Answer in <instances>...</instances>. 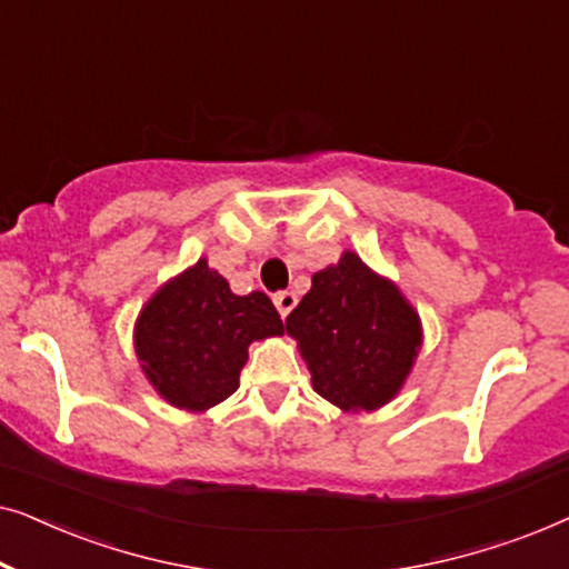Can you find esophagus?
Wrapping results in <instances>:
<instances>
[{"label": "esophagus", "mask_w": 569, "mask_h": 569, "mask_svg": "<svg viewBox=\"0 0 569 569\" xmlns=\"http://www.w3.org/2000/svg\"><path fill=\"white\" fill-rule=\"evenodd\" d=\"M274 306L279 310V316L287 318V316H290V310L298 306V295H295V292H277L274 295Z\"/></svg>", "instance_id": "1"}]
</instances>
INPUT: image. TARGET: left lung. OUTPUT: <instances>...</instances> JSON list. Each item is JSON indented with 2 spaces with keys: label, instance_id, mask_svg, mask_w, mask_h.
Returning <instances> with one entry per match:
<instances>
[{
  "label": "left lung",
  "instance_id": "obj_1",
  "mask_svg": "<svg viewBox=\"0 0 569 569\" xmlns=\"http://www.w3.org/2000/svg\"><path fill=\"white\" fill-rule=\"evenodd\" d=\"M284 329L308 362L313 391L345 411L391 401L422 347L417 310L352 251L316 271Z\"/></svg>",
  "mask_w": 569,
  "mask_h": 569
}]
</instances>
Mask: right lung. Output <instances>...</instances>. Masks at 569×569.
I'll list each match as a JSON object with an SVG mask.
<instances>
[{"label":"right lung","instance_id":"add662e5","mask_svg":"<svg viewBox=\"0 0 569 569\" xmlns=\"http://www.w3.org/2000/svg\"><path fill=\"white\" fill-rule=\"evenodd\" d=\"M279 333L284 323L267 295H232L228 279L199 259L142 308L134 349L162 399L207 411L238 391L248 345Z\"/></svg>","mask_w":569,"mask_h":569}]
</instances>
